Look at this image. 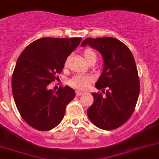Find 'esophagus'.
<instances>
[{
    "label": "esophagus",
    "mask_w": 159,
    "mask_h": 159,
    "mask_svg": "<svg viewBox=\"0 0 159 159\" xmlns=\"http://www.w3.org/2000/svg\"><path fill=\"white\" fill-rule=\"evenodd\" d=\"M83 93H84L83 92H81V91H80V90L76 91V95H77V96H81V95H82Z\"/></svg>",
    "instance_id": "1"
}]
</instances>
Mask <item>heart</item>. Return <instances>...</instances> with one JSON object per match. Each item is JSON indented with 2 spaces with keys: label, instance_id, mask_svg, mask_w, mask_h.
Here are the masks:
<instances>
[{
  "label": "heart",
  "instance_id": "heart-1",
  "mask_svg": "<svg viewBox=\"0 0 159 159\" xmlns=\"http://www.w3.org/2000/svg\"><path fill=\"white\" fill-rule=\"evenodd\" d=\"M84 57L87 62L89 63L91 61L97 60V55L93 50L90 49H85L84 52ZM93 81V78L88 75H76L70 81L71 86L78 89H85Z\"/></svg>",
  "mask_w": 159,
  "mask_h": 159
}]
</instances>
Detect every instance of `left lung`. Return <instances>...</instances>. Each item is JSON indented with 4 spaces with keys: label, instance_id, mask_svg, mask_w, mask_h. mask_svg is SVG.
I'll use <instances>...</instances> for the list:
<instances>
[{
    "label": "left lung",
    "instance_id": "left-lung-1",
    "mask_svg": "<svg viewBox=\"0 0 159 159\" xmlns=\"http://www.w3.org/2000/svg\"><path fill=\"white\" fill-rule=\"evenodd\" d=\"M86 45L99 51L104 60L95 86L102 89L105 96L92 93L93 102L87 110L88 117L100 129H117L130 118L139 98L140 82L134 58L129 48L114 38H88L81 47Z\"/></svg>",
    "mask_w": 159,
    "mask_h": 159
}]
</instances>
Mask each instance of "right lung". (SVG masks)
<instances>
[{
    "instance_id": "1",
    "label": "right lung",
    "mask_w": 159,
    "mask_h": 159,
    "mask_svg": "<svg viewBox=\"0 0 159 159\" xmlns=\"http://www.w3.org/2000/svg\"><path fill=\"white\" fill-rule=\"evenodd\" d=\"M81 38H44L26 47L16 61L12 77L15 104L22 118L34 129L47 131L64 118L66 106L75 91L66 85L57 90L48 85L58 78L67 57Z\"/></svg>"
}]
</instances>
